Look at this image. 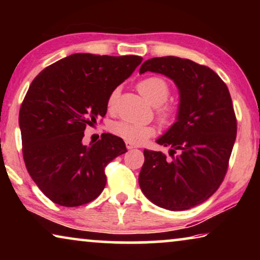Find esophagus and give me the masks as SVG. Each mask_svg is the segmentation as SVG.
<instances>
[{
  "mask_svg": "<svg viewBox=\"0 0 260 260\" xmlns=\"http://www.w3.org/2000/svg\"><path fill=\"white\" fill-rule=\"evenodd\" d=\"M125 145H126L127 149H134V148H136V145L133 144V143H130V142H125Z\"/></svg>",
  "mask_w": 260,
  "mask_h": 260,
  "instance_id": "esophagus-1",
  "label": "esophagus"
}]
</instances>
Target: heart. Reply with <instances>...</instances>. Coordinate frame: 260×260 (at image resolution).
<instances>
[{
	"instance_id": "obj_1",
	"label": "heart",
	"mask_w": 260,
	"mask_h": 260,
	"mask_svg": "<svg viewBox=\"0 0 260 260\" xmlns=\"http://www.w3.org/2000/svg\"><path fill=\"white\" fill-rule=\"evenodd\" d=\"M137 90L152 106H156V113L163 124H170L173 122L175 118L176 110L173 105L166 104L170 94V87L163 78H144L137 84ZM118 94L119 91L116 88L109 95L108 110L110 112H113L116 110ZM110 130L113 135L133 144L143 143L148 138L154 136L156 133L155 127L152 125L130 122V120H117L110 125Z\"/></svg>"
}]
</instances>
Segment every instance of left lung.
I'll use <instances>...</instances> for the list:
<instances>
[{
	"label": "left lung",
	"instance_id": "obj_1",
	"mask_svg": "<svg viewBox=\"0 0 260 260\" xmlns=\"http://www.w3.org/2000/svg\"><path fill=\"white\" fill-rule=\"evenodd\" d=\"M147 71L176 84L180 104L176 122L156 141L170 147L172 159L144 150L138 182L152 204L186 211L211 198L226 175L237 137L232 99L214 71L189 59L152 58L142 63L140 73Z\"/></svg>",
	"mask_w": 260,
	"mask_h": 260
}]
</instances>
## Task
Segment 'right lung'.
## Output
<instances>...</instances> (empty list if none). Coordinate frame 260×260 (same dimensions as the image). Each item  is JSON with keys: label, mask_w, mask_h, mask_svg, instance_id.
Returning <instances> with one entry per match:
<instances>
[{"label": "right lung", "mask_w": 260, "mask_h": 260, "mask_svg": "<svg viewBox=\"0 0 260 260\" xmlns=\"http://www.w3.org/2000/svg\"><path fill=\"white\" fill-rule=\"evenodd\" d=\"M142 62L138 55L77 53L35 77L20 109L19 124L26 168L40 190L63 207L99 197L105 167L126 152L122 138L103 134L84 145L87 125L104 117L108 98Z\"/></svg>", "instance_id": "add662e5"}]
</instances>
